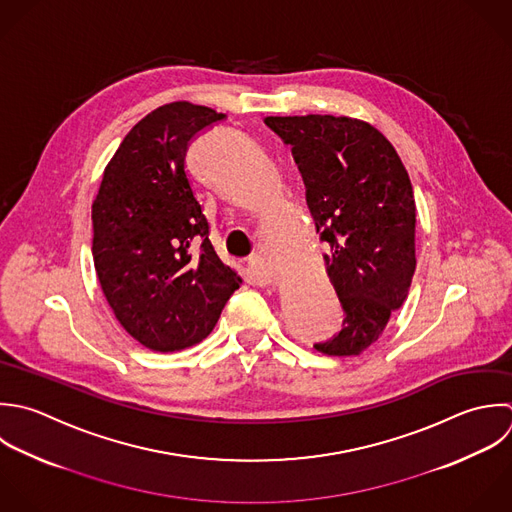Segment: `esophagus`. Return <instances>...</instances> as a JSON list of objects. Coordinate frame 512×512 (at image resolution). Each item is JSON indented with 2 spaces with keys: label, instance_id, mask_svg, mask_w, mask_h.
<instances>
[{
  "label": "esophagus",
  "instance_id": "34e87169",
  "mask_svg": "<svg viewBox=\"0 0 512 512\" xmlns=\"http://www.w3.org/2000/svg\"><path fill=\"white\" fill-rule=\"evenodd\" d=\"M249 269H251L255 275L263 277L267 283H273V275L267 271V267H265V263H263V257H259V255L251 257V259H249Z\"/></svg>",
  "mask_w": 512,
  "mask_h": 512
}]
</instances>
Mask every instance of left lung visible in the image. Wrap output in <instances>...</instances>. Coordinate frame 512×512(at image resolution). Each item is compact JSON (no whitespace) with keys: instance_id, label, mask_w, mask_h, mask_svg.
Here are the masks:
<instances>
[{"instance_id":"obj_1","label":"left lung","mask_w":512,"mask_h":512,"mask_svg":"<svg viewBox=\"0 0 512 512\" xmlns=\"http://www.w3.org/2000/svg\"><path fill=\"white\" fill-rule=\"evenodd\" d=\"M265 123L293 145L307 205L343 329L313 345L331 357L361 355L379 341L409 295L417 267V205L409 173L391 141L349 115H271Z\"/></svg>"}]
</instances>
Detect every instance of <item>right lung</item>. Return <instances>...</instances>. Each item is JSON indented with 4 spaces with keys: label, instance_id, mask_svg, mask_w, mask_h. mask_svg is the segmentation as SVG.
Returning <instances> with one entry per match:
<instances>
[{
    "label": "right lung",
    "instance_id": "obj_1",
    "mask_svg": "<svg viewBox=\"0 0 512 512\" xmlns=\"http://www.w3.org/2000/svg\"><path fill=\"white\" fill-rule=\"evenodd\" d=\"M223 117L191 101L153 109L123 137L91 205L101 291L119 325L157 353L203 341L243 283L209 241L185 165L191 137Z\"/></svg>",
    "mask_w": 512,
    "mask_h": 512
}]
</instances>
